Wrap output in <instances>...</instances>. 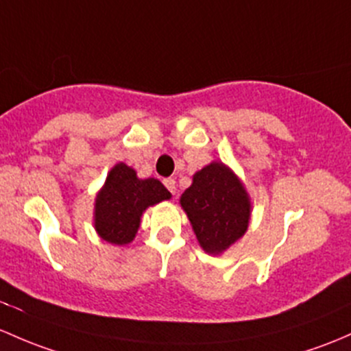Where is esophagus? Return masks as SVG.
<instances>
[{
	"instance_id": "obj_1",
	"label": "esophagus",
	"mask_w": 351,
	"mask_h": 351,
	"mask_svg": "<svg viewBox=\"0 0 351 351\" xmlns=\"http://www.w3.org/2000/svg\"><path fill=\"white\" fill-rule=\"evenodd\" d=\"M163 183H165V186L168 188V190L171 191L173 195H175V191H176V182H175V180H173V178H166Z\"/></svg>"
}]
</instances>
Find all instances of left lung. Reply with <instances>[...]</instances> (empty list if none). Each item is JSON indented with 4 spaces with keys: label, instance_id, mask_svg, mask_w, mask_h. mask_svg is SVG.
<instances>
[{
    "label": "left lung",
    "instance_id": "8db88e82",
    "mask_svg": "<svg viewBox=\"0 0 351 351\" xmlns=\"http://www.w3.org/2000/svg\"><path fill=\"white\" fill-rule=\"evenodd\" d=\"M200 247L222 254L247 232L250 198L241 180L222 161H213L193 175L180 198Z\"/></svg>",
    "mask_w": 351,
    "mask_h": 351
}]
</instances>
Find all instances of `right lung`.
I'll return each instance as SVG.
<instances>
[{
	"instance_id": "obj_1",
	"label": "right lung",
	"mask_w": 351,
	"mask_h": 351,
	"mask_svg": "<svg viewBox=\"0 0 351 351\" xmlns=\"http://www.w3.org/2000/svg\"><path fill=\"white\" fill-rule=\"evenodd\" d=\"M169 198L171 193L160 180H141L128 165L117 163L95 197V230L106 242L126 245L136 237L147 206Z\"/></svg>"
}]
</instances>
